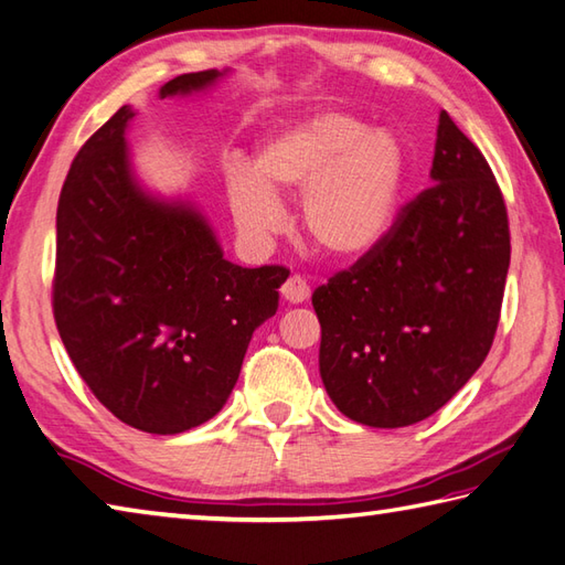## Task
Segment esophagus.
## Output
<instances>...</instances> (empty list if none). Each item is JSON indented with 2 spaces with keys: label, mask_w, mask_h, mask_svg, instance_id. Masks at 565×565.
<instances>
[{
  "label": "esophagus",
  "mask_w": 565,
  "mask_h": 565,
  "mask_svg": "<svg viewBox=\"0 0 565 565\" xmlns=\"http://www.w3.org/2000/svg\"><path fill=\"white\" fill-rule=\"evenodd\" d=\"M281 296H284L286 303H294V306L306 303L308 298H310V286L306 284L303 276L291 274L289 279H286L284 286H281Z\"/></svg>",
  "instance_id": "esophagus-1"
}]
</instances>
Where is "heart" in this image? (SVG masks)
Returning <instances> with one entry per match:
<instances>
[{"instance_id": "1", "label": "heart", "mask_w": 565, "mask_h": 565, "mask_svg": "<svg viewBox=\"0 0 565 565\" xmlns=\"http://www.w3.org/2000/svg\"><path fill=\"white\" fill-rule=\"evenodd\" d=\"M407 177L411 152L398 134L350 111L318 109L276 126L255 164L227 170L225 191L237 231L264 243L284 218L276 194L303 188L298 221L306 237L326 257L350 262L391 235Z\"/></svg>"}]
</instances>
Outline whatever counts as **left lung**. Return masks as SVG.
Here are the masks:
<instances>
[{"mask_svg":"<svg viewBox=\"0 0 565 565\" xmlns=\"http://www.w3.org/2000/svg\"><path fill=\"white\" fill-rule=\"evenodd\" d=\"M431 184L391 235L313 294L320 379L354 423L407 427L490 352L510 267L505 201L486 158L439 114Z\"/></svg>","mask_w":565,"mask_h":565,"instance_id":"1","label":"left lung"}]
</instances>
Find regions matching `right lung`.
Segmentation results:
<instances>
[{
  "instance_id": "right-lung-1",
  "label": "right lung",
  "mask_w": 565,
  "mask_h": 565,
  "mask_svg": "<svg viewBox=\"0 0 565 565\" xmlns=\"http://www.w3.org/2000/svg\"><path fill=\"white\" fill-rule=\"evenodd\" d=\"M227 72L179 75L158 97L209 92ZM134 116L121 106L84 142L60 191L53 313L104 407L150 435H179L231 398L289 271L227 262L194 203L142 184L126 140Z\"/></svg>"
}]
</instances>
